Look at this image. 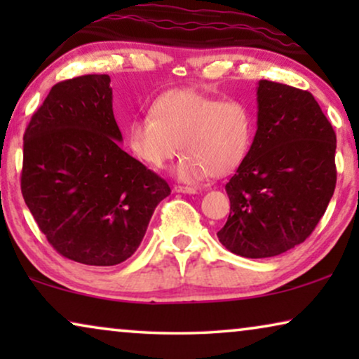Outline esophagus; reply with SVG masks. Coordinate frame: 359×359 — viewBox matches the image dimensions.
I'll return each mask as SVG.
<instances>
[{
	"label": "esophagus",
	"mask_w": 359,
	"mask_h": 359,
	"mask_svg": "<svg viewBox=\"0 0 359 359\" xmlns=\"http://www.w3.org/2000/svg\"><path fill=\"white\" fill-rule=\"evenodd\" d=\"M176 193H183V194H198V189L191 188V186H175Z\"/></svg>",
	"instance_id": "esophagus-1"
}]
</instances>
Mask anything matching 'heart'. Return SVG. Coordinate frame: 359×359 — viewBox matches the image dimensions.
I'll return each instance as SVG.
<instances>
[{
	"mask_svg": "<svg viewBox=\"0 0 359 359\" xmlns=\"http://www.w3.org/2000/svg\"><path fill=\"white\" fill-rule=\"evenodd\" d=\"M255 116L243 101H220L191 88L156 96L150 114L137 116L126 130L127 149L140 163L165 168L184 151L176 178L196 183L230 175L242 165L253 144Z\"/></svg>",
	"mask_w": 359,
	"mask_h": 359,
	"instance_id": "b5f03b06",
	"label": "heart"
}]
</instances>
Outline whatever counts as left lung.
<instances>
[{
	"label": "left lung",
	"instance_id": "1",
	"mask_svg": "<svg viewBox=\"0 0 359 359\" xmlns=\"http://www.w3.org/2000/svg\"><path fill=\"white\" fill-rule=\"evenodd\" d=\"M252 149L227 184L230 214L220 243L245 258H269L302 243L337 184V135L309 91L262 80Z\"/></svg>",
	"mask_w": 359,
	"mask_h": 359
}]
</instances>
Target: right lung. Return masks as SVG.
<instances>
[{
	"instance_id": "obj_1",
	"label": "right lung",
	"mask_w": 359,
	"mask_h": 359,
	"mask_svg": "<svg viewBox=\"0 0 359 359\" xmlns=\"http://www.w3.org/2000/svg\"><path fill=\"white\" fill-rule=\"evenodd\" d=\"M107 75L52 86L24 132L21 191L62 257L114 266L135 253L168 183L121 149Z\"/></svg>"
}]
</instances>
